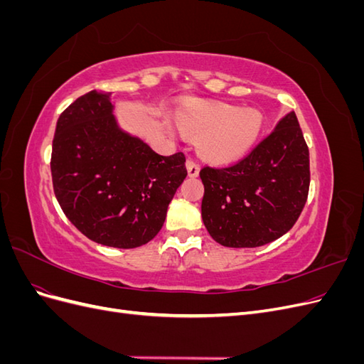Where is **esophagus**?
I'll return each instance as SVG.
<instances>
[{
    "label": "esophagus",
    "mask_w": 364,
    "mask_h": 364,
    "mask_svg": "<svg viewBox=\"0 0 364 364\" xmlns=\"http://www.w3.org/2000/svg\"><path fill=\"white\" fill-rule=\"evenodd\" d=\"M186 170H188L190 178H197V176H199V171H200V165L194 162L193 159H188V161H186Z\"/></svg>",
    "instance_id": "esophagus-1"
}]
</instances>
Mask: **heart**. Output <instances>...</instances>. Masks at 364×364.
<instances>
[{
  "label": "heart",
  "mask_w": 364,
  "mask_h": 364,
  "mask_svg": "<svg viewBox=\"0 0 364 364\" xmlns=\"http://www.w3.org/2000/svg\"><path fill=\"white\" fill-rule=\"evenodd\" d=\"M179 124L186 134L199 136L200 155L214 162L235 161L255 144L262 127L259 112L240 111L229 105H186L179 114Z\"/></svg>",
  "instance_id": "obj_1"
}]
</instances>
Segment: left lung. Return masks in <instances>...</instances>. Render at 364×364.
I'll return each instance as SVG.
<instances>
[{
	"mask_svg": "<svg viewBox=\"0 0 364 364\" xmlns=\"http://www.w3.org/2000/svg\"><path fill=\"white\" fill-rule=\"evenodd\" d=\"M200 179L202 218L217 243L258 247L289 232L310 190V153L296 114L235 164L205 165Z\"/></svg>",
	"mask_w": 364,
	"mask_h": 364,
	"instance_id": "8db88e82",
	"label": "left lung"
}]
</instances>
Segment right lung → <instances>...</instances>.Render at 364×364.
I'll use <instances>...</instances> for the list:
<instances>
[{
    "instance_id": "obj_1",
    "label": "right lung",
    "mask_w": 364,
    "mask_h": 364,
    "mask_svg": "<svg viewBox=\"0 0 364 364\" xmlns=\"http://www.w3.org/2000/svg\"><path fill=\"white\" fill-rule=\"evenodd\" d=\"M109 95L91 91L60 114L50 162L53 190L63 214L85 237L134 249L161 230L186 178L185 155H158L119 130Z\"/></svg>"
}]
</instances>
